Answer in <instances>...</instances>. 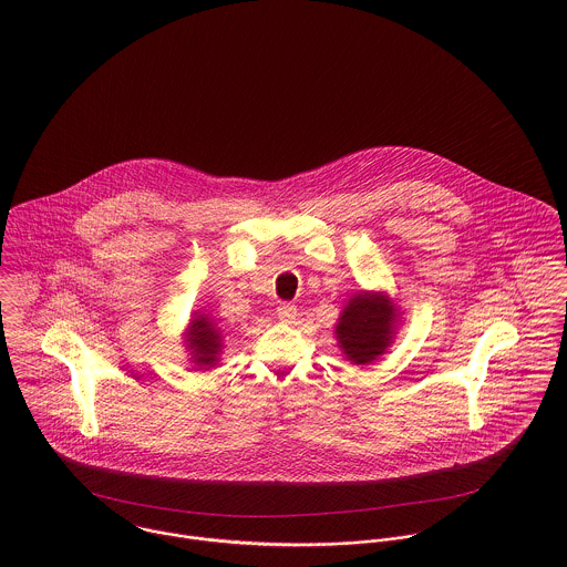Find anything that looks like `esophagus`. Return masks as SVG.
Returning a JSON list of instances; mask_svg holds the SVG:
<instances>
[{
    "instance_id": "obj_1",
    "label": "esophagus",
    "mask_w": 567,
    "mask_h": 567,
    "mask_svg": "<svg viewBox=\"0 0 567 567\" xmlns=\"http://www.w3.org/2000/svg\"><path fill=\"white\" fill-rule=\"evenodd\" d=\"M277 317H279V321L290 323V321L297 317V306H292V303H281V306L277 308Z\"/></svg>"
}]
</instances>
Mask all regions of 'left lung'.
Here are the masks:
<instances>
[{"instance_id":"1","label":"left lung","mask_w":567,"mask_h":567,"mask_svg":"<svg viewBox=\"0 0 567 567\" xmlns=\"http://www.w3.org/2000/svg\"><path fill=\"white\" fill-rule=\"evenodd\" d=\"M398 310L382 292H360L349 299L338 324L336 340L353 364H369L386 351L395 333Z\"/></svg>"}]
</instances>
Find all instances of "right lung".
Here are the masks:
<instances>
[{"mask_svg": "<svg viewBox=\"0 0 567 567\" xmlns=\"http://www.w3.org/2000/svg\"><path fill=\"white\" fill-rule=\"evenodd\" d=\"M187 349L192 353V362L200 369H212L218 362V353L223 349L220 329L205 315H198L185 336Z\"/></svg>", "mask_w": 567, "mask_h": 567, "instance_id": "1", "label": "right lung"}]
</instances>
